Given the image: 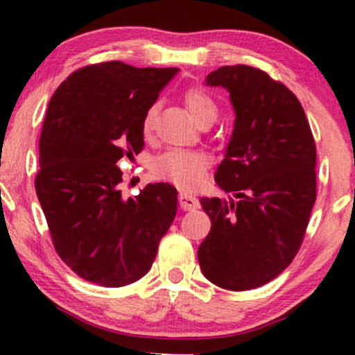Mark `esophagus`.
<instances>
[{
  "label": "esophagus",
  "instance_id": "esophagus-1",
  "mask_svg": "<svg viewBox=\"0 0 355 355\" xmlns=\"http://www.w3.org/2000/svg\"><path fill=\"white\" fill-rule=\"evenodd\" d=\"M179 205H181L182 210L191 211V210H197V208H200V202H198L193 196H189V193H186V192H181L179 193Z\"/></svg>",
  "mask_w": 355,
  "mask_h": 355
}]
</instances>
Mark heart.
I'll return each mask as SVG.
<instances>
[{
	"mask_svg": "<svg viewBox=\"0 0 355 355\" xmlns=\"http://www.w3.org/2000/svg\"><path fill=\"white\" fill-rule=\"evenodd\" d=\"M184 101L197 124H202L203 121H215L218 113L216 103L205 90L189 89L184 94ZM157 116L158 105H152L145 111L142 119V130L145 134H150L153 130ZM207 166L208 158L202 152L173 148L157 157L153 162V173L159 179L176 184L178 187L192 189L205 179Z\"/></svg>",
	"mask_w": 355,
	"mask_h": 355,
	"instance_id": "obj_1",
	"label": "heart"
}]
</instances>
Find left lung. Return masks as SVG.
<instances>
[{"label":"left lung","instance_id":"left-lung-1","mask_svg":"<svg viewBox=\"0 0 355 355\" xmlns=\"http://www.w3.org/2000/svg\"><path fill=\"white\" fill-rule=\"evenodd\" d=\"M205 85L230 92L236 113L215 173L234 198H200L211 230L198 263L223 289H255L288 268L302 244L317 198V148L297 96L266 72L223 66Z\"/></svg>","mask_w":355,"mask_h":355}]
</instances>
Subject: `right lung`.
Segmentation results:
<instances>
[{
    "mask_svg": "<svg viewBox=\"0 0 355 355\" xmlns=\"http://www.w3.org/2000/svg\"><path fill=\"white\" fill-rule=\"evenodd\" d=\"M178 72L92 64L72 72L48 105L37 197L58 255L90 283L121 288L147 275L176 216L171 184L124 198L116 164L142 150L145 111Z\"/></svg>",
    "mask_w": 355,
    "mask_h": 355,
    "instance_id": "obj_1",
    "label": "right lung"
}]
</instances>
